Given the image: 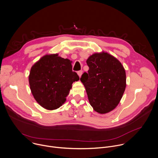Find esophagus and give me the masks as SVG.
Segmentation results:
<instances>
[{"instance_id": "esophagus-1", "label": "esophagus", "mask_w": 158, "mask_h": 158, "mask_svg": "<svg viewBox=\"0 0 158 158\" xmlns=\"http://www.w3.org/2000/svg\"><path fill=\"white\" fill-rule=\"evenodd\" d=\"M77 74H78L79 76L81 77V76H82V71H77Z\"/></svg>"}]
</instances>
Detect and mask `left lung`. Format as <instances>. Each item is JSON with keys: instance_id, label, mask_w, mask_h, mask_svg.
<instances>
[{"instance_id": "8db88e82", "label": "left lung", "mask_w": 158, "mask_h": 158, "mask_svg": "<svg viewBox=\"0 0 158 158\" xmlns=\"http://www.w3.org/2000/svg\"><path fill=\"white\" fill-rule=\"evenodd\" d=\"M89 69L80 80L94 110L105 114L119 103L126 87V71L121 63L107 52L95 53L86 61Z\"/></svg>"}]
</instances>
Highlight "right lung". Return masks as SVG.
Listing matches in <instances>:
<instances>
[{
  "instance_id": "right-lung-1",
  "label": "right lung",
  "mask_w": 158,
  "mask_h": 158,
  "mask_svg": "<svg viewBox=\"0 0 158 158\" xmlns=\"http://www.w3.org/2000/svg\"><path fill=\"white\" fill-rule=\"evenodd\" d=\"M72 61L58 54L42 56L31 68L29 83L36 102L48 110L60 108L66 101L72 84L79 80L72 70Z\"/></svg>"
}]
</instances>
